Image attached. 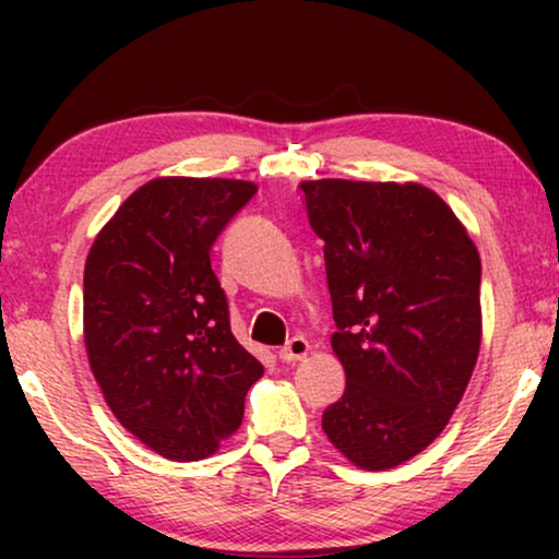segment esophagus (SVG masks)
Returning <instances> with one entry per match:
<instances>
[{
	"mask_svg": "<svg viewBox=\"0 0 559 559\" xmlns=\"http://www.w3.org/2000/svg\"><path fill=\"white\" fill-rule=\"evenodd\" d=\"M308 354H310V343H308V338H302V335H295V338H289L285 346L280 348V358L287 364L302 361Z\"/></svg>",
	"mask_w": 559,
	"mask_h": 559,
	"instance_id": "esophagus-1",
	"label": "esophagus"
}]
</instances>
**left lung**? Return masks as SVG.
Listing matches in <instances>:
<instances>
[{
	"mask_svg": "<svg viewBox=\"0 0 559 559\" xmlns=\"http://www.w3.org/2000/svg\"><path fill=\"white\" fill-rule=\"evenodd\" d=\"M338 331L346 392L323 432L364 471L412 461L445 430L476 369L480 257L453 209L419 182L302 180Z\"/></svg>",
	"mask_w": 559,
	"mask_h": 559,
	"instance_id": "left-lung-1",
	"label": "left lung"
}]
</instances>
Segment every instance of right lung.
I'll return each mask as SVG.
<instances>
[{
    "instance_id": "obj_1",
    "label": "right lung",
    "mask_w": 559,
    "mask_h": 559,
    "mask_svg": "<svg viewBox=\"0 0 559 559\" xmlns=\"http://www.w3.org/2000/svg\"><path fill=\"white\" fill-rule=\"evenodd\" d=\"M249 180L155 178L96 234L83 270L88 366L121 427L167 461H203L239 430L262 364L234 338L211 247Z\"/></svg>"
}]
</instances>
